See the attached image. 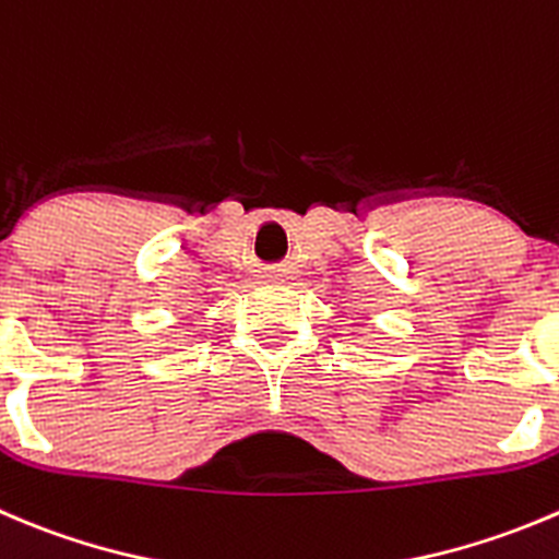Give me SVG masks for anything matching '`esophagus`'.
Instances as JSON below:
<instances>
[{"label": "esophagus", "instance_id": "esophagus-1", "mask_svg": "<svg viewBox=\"0 0 559 559\" xmlns=\"http://www.w3.org/2000/svg\"><path fill=\"white\" fill-rule=\"evenodd\" d=\"M286 273H289V270H286V264H267V267H264V275H267L270 281L286 278Z\"/></svg>", "mask_w": 559, "mask_h": 559}]
</instances>
